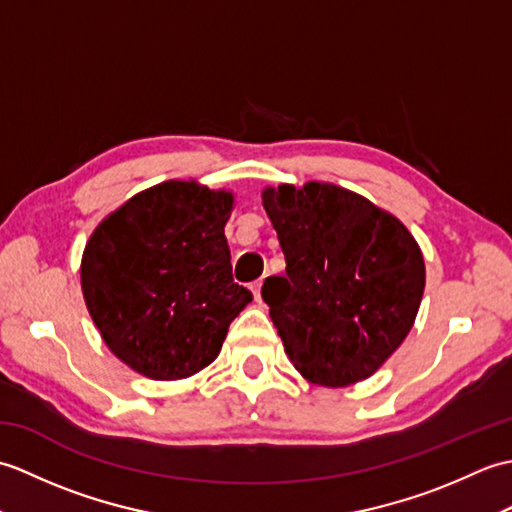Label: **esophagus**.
I'll return each instance as SVG.
<instances>
[{"instance_id": "esophagus-1", "label": "esophagus", "mask_w": 512, "mask_h": 512, "mask_svg": "<svg viewBox=\"0 0 512 512\" xmlns=\"http://www.w3.org/2000/svg\"><path fill=\"white\" fill-rule=\"evenodd\" d=\"M262 284H264L262 279H257V281H253V284H250V290H253L255 301H262Z\"/></svg>"}]
</instances>
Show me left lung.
<instances>
[{
	"label": "left lung",
	"mask_w": 512,
	"mask_h": 512,
	"mask_svg": "<svg viewBox=\"0 0 512 512\" xmlns=\"http://www.w3.org/2000/svg\"><path fill=\"white\" fill-rule=\"evenodd\" d=\"M286 257L262 297L286 354L310 383L372 376L405 341L424 290L416 239L394 215L334 184L264 191Z\"/></svg>",
	"instance_id": "left-lung-1"
}]
</instances>
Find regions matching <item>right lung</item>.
Returning <instances> with one entry per match:
<instances>
[{
	"label": "right lung",
	"instance_id": "1",
	"mask_svg": "<svg viewBox=\"0 0 512 512\" xmlns=\"http://www.w3.org/2000/svg\"><path fill=\"white\" fill-rule=\"evenodd\" d=\"M233 195L169 180L134 195L85 246L81 286L107 347L138 374L193 376L253 295L233 281Z\"/></svg>",
	"mask_w": 512,
	"mask_h": 512
}]
</instances>
